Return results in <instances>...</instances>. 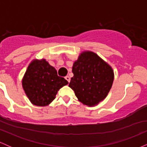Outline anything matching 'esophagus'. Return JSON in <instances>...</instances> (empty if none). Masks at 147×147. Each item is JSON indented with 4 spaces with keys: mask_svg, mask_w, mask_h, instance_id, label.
Segmentation results:
<instances>
[{
    "mask_svg": "<svg viewBox=\"0 0 147 147\" xmlns=\"http://www.w3.org/2000/svg\"><path fill=\"white\" fill-rule=\"evenodd\" d=\"M65 79H66L67 81H68V83H69V82H70V77H69V76H66V77H65Z\"/></svg>",
    "mask_w": 147,
    "mask_h": 147,
    "instance_id": "esophagus-1",
    "label": "esophagus"
}]
</instances>
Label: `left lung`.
<instances>
[{"mask_svg": "<svg viewBox=\"0 0 147 147\" xmlns=\"http://www.w3.org/2000/svg\"><path fill=\"white\" fill-rule=\"evenodd\" d=\"M74 76L69 86L79 102L92 106L106 98L112 87L113 70L97 54L84 52L72 66Z\"/></svg>", "mask_w": 147, "mask_h": 147, "instance_id": "left-lung-1", "label": "left lung"}]
</instances>
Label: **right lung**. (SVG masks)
Instances as JSON below:
<instances>
[{"label":"right lung","instance_id":"1","mask_svg":"<svg viewBox=\"0 0 147 147\" xmlns=\"http://www.w3.org/2000/svg\"><path fill=\"white\" fill-rule=\"evenodd\" d=\"M68 84L45 59L30 63L22 80L25 94L34 105L45 106L55 99L57 92Z\"/></svg>","mask_w":147,"mask_h":147}]
</instances>
